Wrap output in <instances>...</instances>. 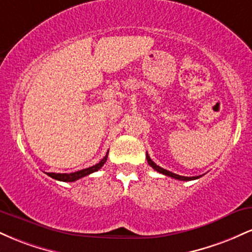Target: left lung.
<instances>
[{
    "instance_id": "obj_1",
    "label": "left lung",
    "mask_w": 252,
    "mask_h": 252,
    "mask_svg": "<svg viewBox=\"0 0 252 252\" xmlns=\"http://www.w3.org/2000/svg\"><path fill=\"white\" fill-rule=\"evenodd\" d=\"M147 161H148L149 166H150V167H153V168H154V169L156 170V172L162 173V174H164V175L170 176V178L178 179V180H181V181H190V180H195V179H199V178H200V176H202V175H199V176H182V175H178V174H175V173L169 172V170H167V169H163L162 167L158 166V164H156V163L154 162V161H153L152 158H149L148 153H147Z\"/></svg>"
}]
</instances>
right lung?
<instances>
[{
  "label": "right lung",
  "mask_w": 252,
  "mask_h": 252,
  "mask_svg": "<svg viewBox=\"0 0 252 252\" xmlns=\"http://www.w3.org/2000/svg\"><path fill=\"white\" fill-rule=\"evenodd\" d=\"M108 153H109V150H108ZM108 153H106V155L104 156L99 162H98L97 164H94V166L89 167V168L78 170V172H74V173H70V174H66V173H63V174H60V173H47V175L51 176V178L56 179V180L63 181V182H72V181L79 180V179L84 178V176L91 174V173L97 172L98 169L102 168L103 164L106 162V158H108Z\"/></svg>",
  "instance_id": "right-lung-1"
}]
</instances>
